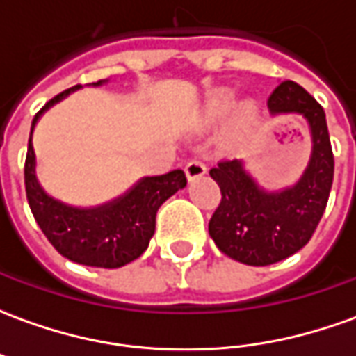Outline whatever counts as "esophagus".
I'll use <instances>...</instances> for the list:
<instances>
[{
	"instance_id": "esophagus-1",
	"label": "esophagus",
	"mask_w": 356,
	"mask_h": 356,
	"mask_svg": "<svg viewBox=\"0 0 356 356\" xmlns=\"http://www.w3.org/2000/svg\"><path fill=\"white\" fill-rule=\"evenodd\" d=\"M185 171H186V177L188 179L202 177V175L206 173V163L202 162L200 158H194V160H191V162L186 163Z\"/></svg>"
}]
</instances>
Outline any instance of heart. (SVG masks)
<instances>
[{"instance_id": "1", "label": "heart", "mask_w": 356, "mask_h": 356, "mask_svg": "<svg viewBox=\"0 0 356 356\" xmlns=\"http://www.w3.org/2000/svg\"><path fill=\"white\" fill-rule=\"evenodd\" d=\"M232 102H234V95H232V91H227V89H223V91H217L211 99H209V114L211 116H223L225 112H229L232 106ZM255 114V108L254 104H244L242 106V110H240V118L242 120H252Z\"/></svg>"}]
</instances>
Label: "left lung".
Returning <instances> with one entry per match:
<instances>
[{"instance_id":"8db88e82","label":"left lung","mask_w":356,"mask_h":356,"mask_svg":"<svg viewBox=\"0 0 356 356\" xmlns=\"http://www.w3.org/2000/svg\"><path fill=\"white\" fill-rule=\"evenodd\" d=\"M270 114H301L311 127L313 152L293 186L267 193L238 160L209 170L221 188V204L209 219V236L231 259L265 267L290 257L313 236L328 204L334 181V154L326 114L314 97L286 80L268 97Z\"/></svg>"}]
</instances>
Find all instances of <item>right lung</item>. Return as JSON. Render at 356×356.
Returning a JSON list of instances; mask_svg holds the SVG:
<instances>
[{
	"label": "right lung",
	"instance_id": "add662e5",
	"mask_svg": "<svg viewBox=\"0 0 356 356\" xmlns=\"http://www.w3.org/2000/svg\"><path fill=\"white\" fill-rule=\"evenodd\" d=\"M101 83L104 80L93 86ZM78 88L80 86L53 97L34 116L24 163L28 204L43 234L66 259L88 267H124L148 248L156 229V211L170 196L185 188V171L173 170L156 177H143L124 196L97 208H74L51 198L35 177L32 133L45 110Z\"/></svg>",
	"mask_w": 356,
	"mask_h": 356
}]
</instances>
